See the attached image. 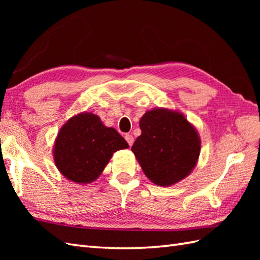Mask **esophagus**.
I'll use <instances>...</instances> for the list:
<instances>
[{
  "label": "esophagus",
  "instance_id": "obj_1",
  "mask_svg": "<svg viewBox=\"0 0 260 260\" xmlns=\"http://www.w3.org/2000/svg\"><path fill=\"white\" fill-rule=\"evenodd\" d=\"M125 140L127 141V143H128L129 146L133 145V143H134V137H133V135L126 134V135H125Z\"/></svg>",
  "mask_w": 260,
  "mask_h": 260
}]
</instances>
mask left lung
I'll use <instances>...</instances> for the list:
<instances>
[{
	"instance_id": "obj_1",
	"label": "left lung",
	"mask_w": 260,
	"mask_h": 260,
	"mask_svg": "<svg viewBox=\"0 0 260 260\" xmlns=\"http://www.w3.org/2000/svg\"><path fill=\"white\" fill-rule=\"evenodd\" d=\"M140 128L142 134L132 151L154 184L173 185L196 168L201 140L183 114L167 108L147 110L140 120Z\"/></svg>"
}]
</instances>
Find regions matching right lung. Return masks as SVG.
I'll use <instances>...</instances> for the list:
<instances>
[{"instance_id": "obj_1", "label": "right lung", "mask_w": 260, "mask_h": 260, "mask_svg": "<svg viewBox=\"0 0 260 260\" xmlns=\"http://www.w3.org/2000/svg\"><path fill=\"white\" fill-rule=\"evenodd\" d=\"M128 147L117 131L105 126L97 115L85 112L73 116L60 128L53 159L66 179L88 184L99 178L116 151Z\"/></svg>"}]
</instances>
